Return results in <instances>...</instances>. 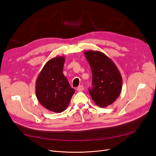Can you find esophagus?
Returning a JSON list of instances; mask_svg holds the SVG:
<instances>
[{
    "instance_id": "obj_1",
    "label": "esophagus",
    "mask_w": 156,
    "mask_h": 156,
    "mask_svg": "<svg viewBox=\"0 0 156 156\" xmlns=\"http://www.w3.org/2000/svg\"><path fill=\"white\" fill-rule=\"evenodd\" d=\"M84 90V87L83 85H80L78 88H77V91L78 92H81L83 91Z\"/></svg>"
}]
</instances>
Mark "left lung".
<instances>
[{"instance_id": "1", "label": "left lung", "mask_w": 156, "mask_h": 156, "mask_svg": "<svg viewBox=\"0 0 156 156\" xmlns=\"http://www.w3.org/2000/svg\"><path fill=\"white\" fill-rule=\"evenodd\" d=\"M92 73V88L89 93L95 104L101 108L112 104L119 96L122 85V77L116 64L100 51L84 52Z\"/></svg>"}]
</instances>
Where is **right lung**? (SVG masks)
Returning <instances> with one entry per match:
<instances>
[{
    "label": "right lung",
    "instance_id": "add662e5",
    "mask_svg": "<svg viewBox=\"0 0 156 156\" xmlns=\"http://www.w3.org/2000/svg\"><path fill=\"white\" fill-rule=\"evenodd\" d=\"M65 57L57 56L48 61L36 80L38 102L50 111L60 113L68 106L75 90L62 73Z\"/></svg>",
    "mask_w": 156,
    "mask_h": 156
}]
</instances>
